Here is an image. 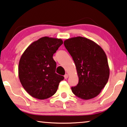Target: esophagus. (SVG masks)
I'll return each mask as SVG.
<instances>
[{
  "instance_id": "1",
  "label": "esophagus",
  "mask_w": 127,
  "mask_h": 127,
  "mask_svg": "<svg viewBox=\"0 0 127 127\" xmlns=\"http://www.w3.org/2000/svg\"><path fill=\"white\" fill-rule=\"evenodd\" d=\"M64 77H65V79H67V78H68V74H65V75H64Z\"/></svg>"
}]
</instances>
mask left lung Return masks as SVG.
I'll use <instances>...</instances> for the list:
<instances>
[{"label": "left lung", "mask_w": 127, "mask_h": 127, "mask_svg": "<svg viewBox=\"0 0 127 127\" xmlns=\"http://www.w3.org/2000/svg\"><path fill=\"white\" fill-rule=\"evenodd\" d=\"M64 46L72 57L79 77V83L71 88L76 96L84 100L99 94L110 74L106 55L91 40L77 36L64 41Z\"/></svg>", "instance_id": "1"}]
</instances>
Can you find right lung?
I'll return each mask as SVG.
<instances>
[{"label": "right lung", "mask_w": 127, "mask_h": 127, "mask_svg": "<svg viewBox=\"0 0 127 127\" xmlns=\"http://www.w3.org/2000/svg\"><path fill=\"white\" fill-rule=\"evenodd\" d=\"M63 44L61 39L45 36L33 42L21 57L18 76L25 91L33 98L45 99L56 93L64 77L55 73L53 58Z\"/></svg>", "instance_id": "add662e5"}]
</instances>
